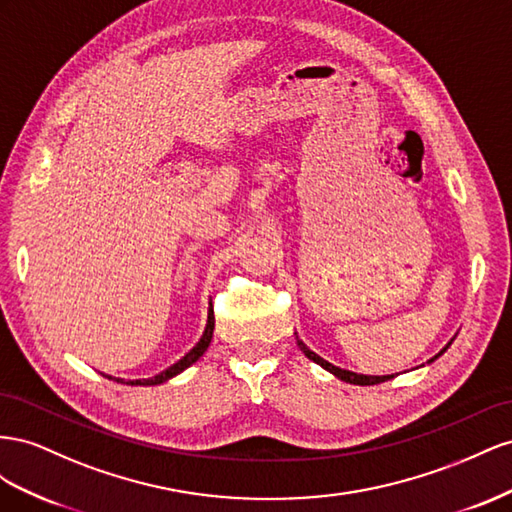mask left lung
I'll use <instances>...</instances> for the list:
<instances>
[{
  "label": "left lung",
  "mask_w": 512,
  "mask_h": 512,
  "mask_svg": "<svg viewBox=\"0 0 512 512\" xmlns=\"http://www.w3.org/2000/svg\"><path fill=\"white\" fill-rule=\"evenodd\" d=\"M296 339H298V337H296ZM452 341H455V337H452V339H450V341L444 345V349H442L440 354H435L431 360H427V364H431L433 360L440 358V356L446 352V349L452 345ZM298 347L302 349V352H304V356H306V358L313 360V362H317L321 369H326L328 373H332L334 377L343 379V382H347V384H356V386H373V384H382V382H388V379H392V377H394V375H362V373H354V371H347V369H341V367H334L332 362H328V360H324V358H321V356H317V354L313 352V349L306 347V345H304L300 339H298ZM422 367H425V364H422Z\"/></svg>",
  "instance_id": "obj_1"
}]
</instances>
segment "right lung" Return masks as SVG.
<instances>
[{"mask_svg": "<svg viewBox=\"0 0 512 512\" xmlns=\"http://www.w3.org/2000/svg\"><path fill=\"white\" fill-rule=\"evenodd\" d=\"M212 332H214V309H212V302H210V306H208V324H206V330H203V334H201V339L197 341V345L191 349V352L188 354H184L178 362L175 364H171V367H167L165 371H160L158 375H154V377H148V379H115V382H122V384H126V386H158V384H163V382H167V379H171V377H175V375H180L184 369H188L191 367V364H195L203 354H206V349L210 347V341H212ZM105 375V373H102ZM105 377H109V379H113L111 375H105Z\"/></svg>", "mask_w": 512, "mask_h": 512, "instance_id": "obj_1", "label": "right lung"}]
</instances>
